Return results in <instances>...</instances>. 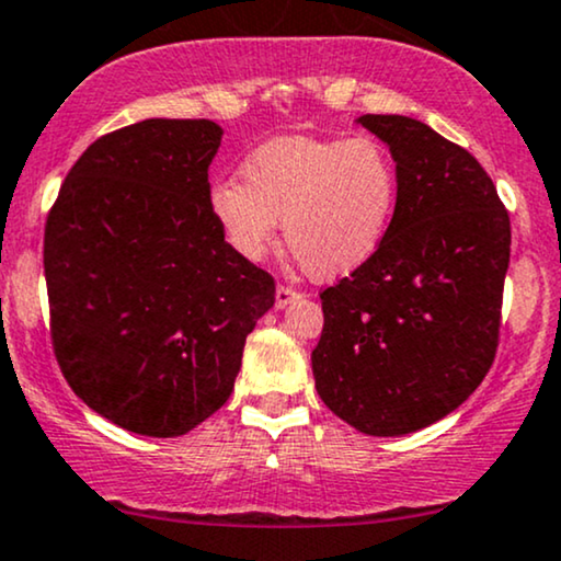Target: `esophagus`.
<instances>
[{"label": "esophagus", "instance_id": "1", "mask_svg": "<svg viewBox=\"0 0 561 561\" xmlns=\"http://www.w3.org/2000/svg\"><path fill=\"white\" fill-rule=\"evenodd\" d=\"M297 297H300V293H297L295 287H289V285H279V287H276L274 302H276V308H287V305L293 302V300H297Z\"/></svg>", "mask_w": 561, "mask_h": 561}]
</instances>
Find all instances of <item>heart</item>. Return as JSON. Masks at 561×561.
<instances>
[{"instance_id":"1","label":"heart","mask_w":561,"mask_h":561,"mask_svg":"<svg viewBox=\"0 0 561 561\" xmlns=\"http://www.w3.org/2000/svg\"><path fill=\"white\" fill-rule=\"evenodd\" d=\"M399 175L378 141L282 137L243 162V181L209 188V215L238 256L259 261L276 230L302 272L350 274L375 256L388 236Z\"/></svg>"}]
</instances>
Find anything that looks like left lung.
Segmentation results:
<instances>
[{
	"instance_id": "obj_1",
	"label": "left lung",
	"mask_w": 561,
	"mask_h": 561,
	"mask_svg": "<svg viewBox=\"0 0 561 561\" xmlns=\"http://www.w3.org/2000/svg\"><path fill=\"white\" fill-rule=\"evenodd\" d=\"M396 160L399 198L373 259L321 293L316 391L375 437L456 411L500 342L510 215L469 150L409 116L357 118Z\"/></svg>"
}]
</instances>
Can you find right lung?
<instances>
[{"mask_svg":"<svg viewBox=\"0 0 561 561\" xmlns=\"http://www.w3.org/2000/svg\"><path fill=\"white\" fill-rule=\"evenodd\" d=\"M207 118H147L95 139L46 219L51 344L92 411L179 437L230 399L274 276L238 256L209 215Z\"/></svg>","mask_w":561,"mask_h":561,"instance_id":"obj_1","label":"right lung"}]
</instances>
